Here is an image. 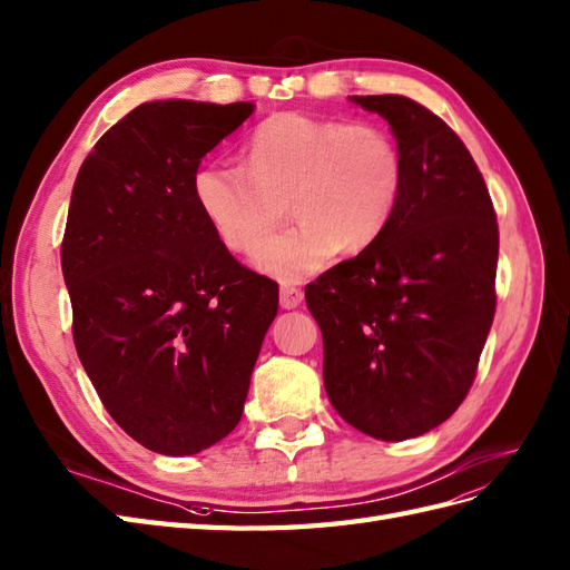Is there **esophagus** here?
Instances as JSON below:
<instances>
[{"mask_svg": "<svg viewBox=\"0 0 570 570\" xmlns=\"http://www.w3.org/2000/svg\"><path fill=\"white\" fill-rule=\"evenodd\" d=\"M304 299V293L299 287H295V285H283L281 287V304L285 309H295V307H299V302Z\"/></svg>", "mask_w": 570, "mask_h": 570, "instance_id": "obj_1", "label": "esophagus"}]
</instances>
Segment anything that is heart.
Returning a JSON list of instances; mask_svg holds the SVG:
<instances>
[{"mask_svg": "<svg viewBox=\"0 0 570 570\" xmlns=\"http://www.w3.org/2000/svg\"><path fill=\"white\" fill-rule=\"evenodd\" d=\"M190 186L219 244L242 256L256 252L289 202L301 225L262 243L256 263L299 281L336 252L363 254L384 237L404 200L406 159L377 122L275 114L248 132L242 166L203 164Z\"/></svg>", "mask_w": 570, "mask_h": 570, "instance_id": "heart-1", "label": "heart"}]
</instances>
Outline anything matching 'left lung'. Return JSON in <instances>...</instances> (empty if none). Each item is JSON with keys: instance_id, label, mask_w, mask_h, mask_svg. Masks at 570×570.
I'll return each instance as SVG.
<instances>
[{"instance_id": "8db88e82", "label": "left lung", "mask_w": 570, "mask_h": 570, "mask_svg": "<svg viewBox=\"0 0 570 570\" xmlns=\"http://www.w3.org/2000/svg\"><path fill=\"white\" fill-rule=\"evenodd\" d=\"M392 125L406 188L384 237L304 289L328 401L360 433L409 440L460 409L495 314L498 222L450 125L399 94L353 96Z\"/></svg>"}]
</instances>
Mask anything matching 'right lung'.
<instances>
[{"mask_svg": "<svg viewBox=\"0 0 570 570\" xmlns=\"http://www.w3.org/2000/svg\"><path fill=\"white\" fill-rule=\"evenodd\" d=\"M254 104L149 101L77 174L60 246L77 355L142 448L184 456L242 421L277 283L219 244L193 198L200 159Z\"/></svg>", "mask_w": 570, "mask_h": 570, "instance_id": "right-lung-1", "label": "right lung"}]
</instances>
